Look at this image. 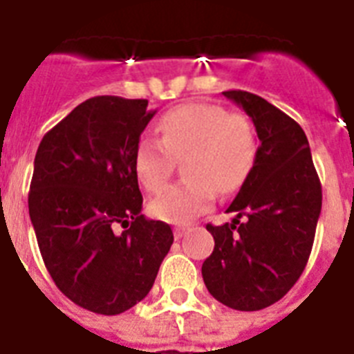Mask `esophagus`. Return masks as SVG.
I'll use <instances>...</instances> for the list:
<instances>
[{
	"instance_id": "1",
	"label": "esophagus",
	"mask_w": 354,
	"mask_h": 354,
	"mask_svg": "<svg viewBox=\"0 0 354 354\" xmlns=\"http://www.w3.org/2000/svg\"><path fill=\"white\" fill-rule=\"evenodd\" d=\"M186 234H188V228H185V226H177V228H174L175 239H183Z\"/></svg>"
}]
</instances>
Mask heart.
<instances>
[{
    "mask_svg": "<svg viewBox=\"0 0 354 354\" xmlns=\"http://www.w3.org/2000/svg\"><path fill=\"white\" fill-rule=\"evenodd\" d=\"M160 135L138 140L133 166L149 192H159L175 169V157L186 155L185 180L168 186L151 203L157 219L186 225L210 210L217 188L234 192L252 171L257 137L252 124L216 104H185L168 111L159 124Z\"/></svg>",
    "mask_w": 354,
    "mask_h": 354,
    "instance_id": "heart-1",
    "label": "heart"
}]
</instances>
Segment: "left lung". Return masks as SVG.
<instances>
[{
  "mask_svg": "<svg viewBox=\"0 0 354 354\" xmlns=\"http://www.w3.org/2000/svg\"><path fill=\"white\" fill-rule=\"evenodd\" d=\"M223 95L252 118L259 146L252 171L226 210L236 212V219L206 225L216 247L201 270L217 301L236 310H259L283 298L309 261L322 185L296 120L252 93Z\"/></svg>",
  "mask_w": 354,
  "mask_h": 354,
  "instance_id": "obj_1",
  "label": "left lung"
}]
</instances>
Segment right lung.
<instances>
[{"instance_id": "right-lung-1", "label": "right lung", "mask_w": 354, "mask_h": 354, "mask_svg": "<svg viewBox=\"0 0 354 354\" xmlns=\"http://www.w3.org/2000/svg\"><path fill=\"white\" fill-rule=\"evenodd\" d=\"M153 115L144 98L93 97L36 151L29 216L39 252L56 287L97 315H120L146 298L174 243L169 225L140 214L133 166Z\"/></svg>"}]
</instances>
